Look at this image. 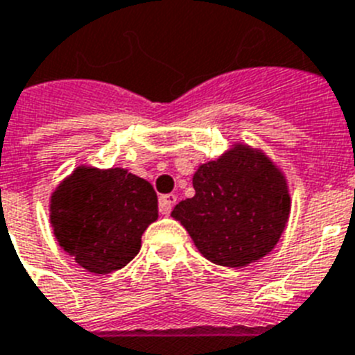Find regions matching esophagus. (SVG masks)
I'll return each mask as SVG.
<instances>
[{"label": "esophagus", "mask_w": 355, "mask_h": 355, "mask_svg": "<svg viewBox=\"0 0 355 355\" xmlns=\"http://www.w3.org/2000/svg\"><path fill=\"white\" fill-rule=\"evenodd\" d=\"M178 198H175L174 193H166V196H162L159 198V214L168 215L172 211V207L175 205Z\"/></svg>", "instance_id": "34e87169"}]
</instances>
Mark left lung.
<instances>
[{
    "instance_id": "8db88e82",
    "label": "left lung",
    "mask_w": 355,
    "mask_h": 355,
    "mask_svg": "<svg viewBox=\"0 0 355 355\" xmlns=\"http://www.w3.org/2000/svg\"><path fill=\"white\" fill-rule=\"evenodd\" d=\"M196 196L175 205L183 226L205 259L244 268L280 241L291 214L287 178L259 147L235 141L192 178Z\"/></svg>"
}]
</instances>
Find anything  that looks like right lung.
Segmentation results:
<instances>
[{"label": "right lung", "mask_w": 355, "mask_h": 355, "mask_svg": "<svg viewBox=\"0 0 355 355\" xmlns=\"http://www.w3.org/2000/svg\"><path fill=\"white\" fill-rule=\"evenodd\" d=\"M156 219L153 184L122 166L78 165L50 196V224L59 246L95 275L129 264Z\"/></svg>", "instance_id": "add662e5"}]
</instances>
